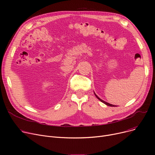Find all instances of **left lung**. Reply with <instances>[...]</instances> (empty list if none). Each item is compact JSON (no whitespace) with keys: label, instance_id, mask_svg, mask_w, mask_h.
<instances>
[{"label":"left lung","instance_id":"left-lung-1","mask_svg":"<svg viewBox=\"0 0 155 155\" xmlns=\"http://www.w3.org/2000/svg\"><path fill=\"white\" fill-rule=\"evenodd\" d=\"M94 94H95V95L96 96V97L97 99H98L99 101H101L102 102H103L104 104H105V105H108V106H110V107H116V105H112V104H109V103H108V102H105V101H104L103 100H102L101 99H100L99 97L97 96L96 94H95V93L94 92Z\"/></svg>","mask_w":155,"mask_h":155}]
</instances>
